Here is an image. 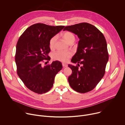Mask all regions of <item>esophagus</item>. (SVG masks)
Segmentation results:
<instances>
[{"label": "esophagus", "mask_w": 125, "mask_h": 125, "mask_svg": "<svg viewBox=\"0 0 125 125\" xmlns=\"http://www.w3.org/2000/svg\"><path fill=\"white\" fill-rule=\"evenodd\" d=\"M62 66H63V67H67V66H68L67 64L66 63H62Z\"/></svg>", "instance_id": "esophagus-1"}]
</instances>
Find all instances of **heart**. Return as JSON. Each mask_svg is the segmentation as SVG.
<instances>
[{"label": "heart", "instance_id": "obj_1", "mask_svg": "<svg viewBox=\"0 0 125 125\" xmlns=\"http://www.w3.org/2000/svg\"><path fill=\"white\" fill-rule=\"evenodd\" d=\"M61 37L68 43H72L75 40V35L70 31H65L61 34ZM56 37L54 36L50 39L49 42V45L51 49L54 48L56 42ZM72 55L70 52H63L61 51H57L52 54V58L55 60L62 62H65Z\"/></svg>", "mask_w": 125, "mask_h": 125}]
</instances>
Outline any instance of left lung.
Here are the masks:
<instances>
[{
    "instance_id": "1",
    "label": "left lung",
    "mask_w": 125,
    "mask_h": 125,
    "mask_svg": "<svg viewBox=\"0 0 125 125\" xmlns=\"http://www.w3.org/2000/svg\"><path fill=\"white\" fill-rule=\"evenodd\" d=\"M65 30L77 34L80 39L77 51L71 59L78 64L68 65L72 70L68 77L69 84L77 92H90L105 73L109 58L105 38L97 28L87 23L66 26L63 30ZM80 64L82 66L80 67Z\"/></svg>"
}]
</instances>
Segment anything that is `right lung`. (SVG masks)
Listing matches in <instances>:
<instances>
[{"label": "right lung", "mask_w": 125, "mask_h": 125, "mask_svg": "<svg viewBox=\"0 0 125 125\" xmlns=\"http://www.w3.org/2000/svg\"><path fill=\"white\" fill-rule=\"evenodd\" d=\"M64 27L35 24L24 31L17 42L15 56L17 74L25 86L35 93L48 92L55 75L62 68L58 61L45 66L42 63L44 60L50 59L48 55L50 51L49 40Z\"/></svg>", "instance_id": "add662e5"}]
</instances>
